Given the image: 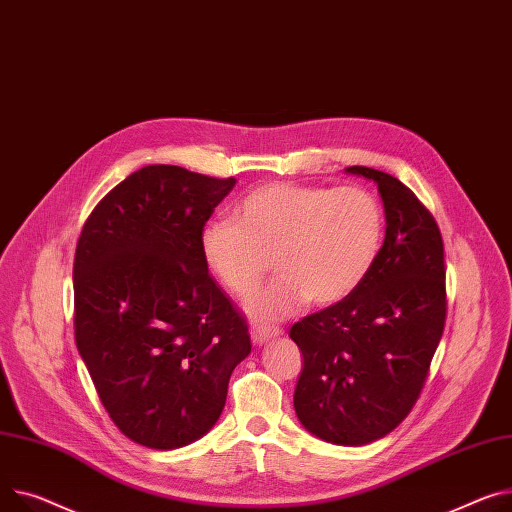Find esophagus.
I'll return each instance as SVG.
<instances>
[{"label":"esophagus","mask_w":512,"mask_h":512,"mask_svg":"<svg viewBox=\"0 0 512 512\" xmlns=\"http://www.w3.org/2000/svg\"><path fill=\"white\" fill-rule=\"evenodd\" d=\"M282 333L284 331L278 329V327H274V329H269V327H251V339H253L255 346H261V344L269 342V339L280 337Z\"/></svg>","instance_id":"obj_1"}]
</instances>
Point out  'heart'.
I'll use <instances>...</instances> for the list:
<instances>
[{
	"label": "heart",
	"instance_id": "1",
	"mask_svg": "<svg viewBox=\"0 0 512 512\" xmlns=\"http://www.w3.org/2000/svg\"><path fill=\"white\" fill-rule=\"evenodd\" d=\"M383 238L385 212L368 189L267 183L241 199L234 222L206 224L199 247L238 300L261 288L274 259L282 278L251 302V315L278 321L306 300L317 309L348 300L377 263Z\"/></svg>",
	"mask_w": 512,
	"mask_h": 512
}]
</instances>
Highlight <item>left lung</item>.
Returning a JSON list of instances; mask_svg holds the SVG:
<instances>
[{"mask_svg":"<svg viewBox=\"0 0 512 512\" xmlns=\"http://www.w3.org/2000/svg\"><path fill=\"white\" fill-rule=\"evenodd\" d=\"M346 173L377 183L385 243L348 300L292 325L304 358L294 410L317 438L362 447L395 430L426 383L447 319L445 245L401 181L368 166Z\"/></svg>","mask_w":512,"mask_h":512,"instance_id":"left-lung-1","label":"left lung"}]
</instances>
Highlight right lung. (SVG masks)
Wrapping results in <instances>:
<instances>
[{
    "label": "right lung",
    "mask_w": 512,
    "mask_h": 512,
    "mask_svg": "<svg viewBox=\"0 0 512 512\" xmlns=\"http://www.w3.org/2000/svg\"><path fill=\"white\" fill-rule=\"evenodd\" d=\"M234 183L144 166L98 201L78 238L76 346L115 426L148 449L210 432L251 354L249 327L199 247Z\"/></svg>",
    "instance_id": "obj_1"
}]
</instances>
